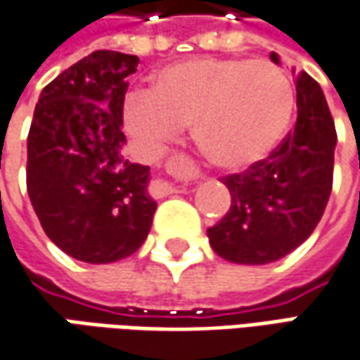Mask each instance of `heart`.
Returning <instances> with one entry per match:
<instances>
[{
    "instance_id": "1",
    "label": "heart",
    "mask_w": 360,
    "mask_h": 360,
    "mask_svg": "<svg viewBox=\"0 0 360 360\" xmlns=\"http://www.w3.org/2000/svg\"><path fill=\"white\" fill-rule=\"evenodd\" d=\"M292 104V86L274 63L198 58L160 70L148 94L128 100L124 124L150 158L190 126L202 158L244 170L281 142Z\"/></svg>"
}]
</instances>
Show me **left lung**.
<instances>
[{"label":"left lung","mask_w":360,"mask_h":360,"mask_svg":"<svg viewBox=\"0 0 360 360\" xmlns=\"http://www.w3.org/2000/svg\"><path fill=\"white\" fill-rule=\"evenodd\" d=\"M270 60L281 63L272 51ZM298 116L269 158L230 174V210L208 229L216 255L236 264H269L307 240L323 218L333 190L337 131L321 86L297 76Z\"/></svg>","instance_id":"obj_1"}]
</instances>
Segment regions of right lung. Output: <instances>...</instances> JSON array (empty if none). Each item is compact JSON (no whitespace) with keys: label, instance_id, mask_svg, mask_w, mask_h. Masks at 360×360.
<instances>
[{"label":"right lung","instance_id":"1","mask_svg":"<svg viewBox=\"0 0 360 360\" xmlns=\"http://www.w3.org/2000/svg\"><path fill=\"white\" fill-rule=\"evenodd\" d=\"M138 58L98 49L41 90L27 136V194L65 255L108 264L134 255L152 226L150 168L124 158L128 76Z\"/></svg>","mask_w":360,"mask_h":360}]
</instances>
